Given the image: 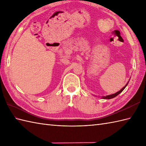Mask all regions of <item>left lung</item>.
<instances>
[{
    "label": "left lung",
    "mask_w": 146,
    "mask_h": 146,
    "mask_svg": "<svg viewBox=\"0 0 146 146\" xmlns=\"http://www.w3.org/2000/svg\"><path fill=\"white\" fill-rule=\"evenodd\" d=\"M127 84H128V83L126 84V85L125 86H124L123 88H122L120 91H117V93H116L115 94H111V95H108V96H103V99H107V100H110V99H112V98H114V97H116V96H117L118 94H119V93H121L122 91H123L124 90V88H125L126 87V86L127 85Z\"/></svg>",
    "instance_id": "left-lung-1"
}]
</instances>
